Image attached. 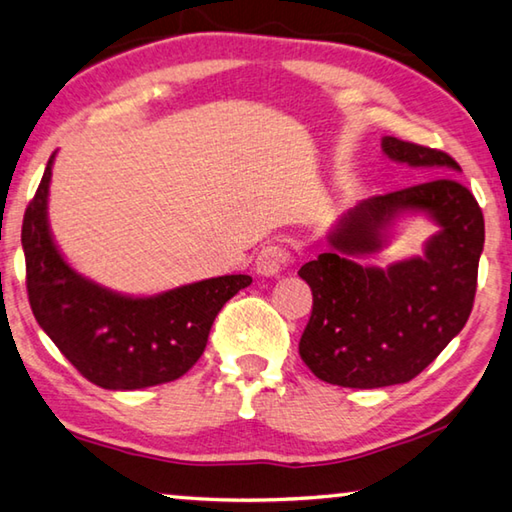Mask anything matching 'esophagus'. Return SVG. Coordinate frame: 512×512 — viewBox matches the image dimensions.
I'll return each mask as SVG.
<instances>
[{"mask_svg": "<svg viewBox=\"0 0 512 512\" xmlns=\"http://www.w3.org/2000/svg\"><path fill=\"white\" fill-rule=\"evenodd\" d=\"M291 264V255L282 246H264L255 259V271L262 277H277Z\"/></svg>", "mask_w": 512, "mask_h": 512, "instance_id": "esophagus-1", "label": "esophagus"}]
</instances>
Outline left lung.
Returning a JSON list of instances; mask_svg holds the SVG:
<instances>
[{
    "instance_id": "obj_1",
    "label": "left lung",
    "mask_w": 512,
    "mask_h": 512,
    "mask_svg": "<svg viewBox=\"0 0 512 512\" xmlns=\"http://www.w3.org/2000/svg\"><path fill=\"white\" fill-rule=\"evenodd\" d=\"M381 151L438 178L354 205L327 232L325 253L298 271L314 296L300 357L345 388L404 384L447 348L470 318L485 241L481 207L454 178V158L397 137H381ZM415 213L437 225L423 255L368 265Z\"/></svg>"
}]
</instances>
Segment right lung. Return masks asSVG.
<instances>
[{"label": "right lung", "mask_w": 512, "mask_h": 512, "mask_svg": "<svg viewBox=\"0 0 512 512\" xmlns=\"http://www.w3.org/2000/svg\"><path fill=\"white\" fill-rule=\"evenodd\" d=\"M51 155L24 212L27 291L38 325L92 384L137 391L167 384L201 359L216 314L246 289L250 275H221L155 293L126 296L69 266L49 228Z\"/></svg>", "instance_id": "obj_1"}]
</instances>
